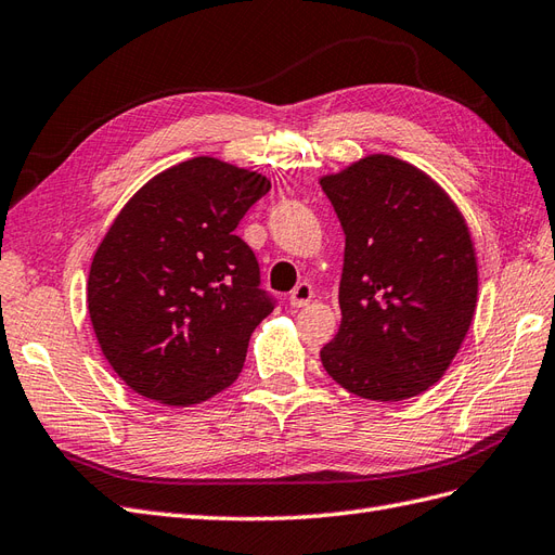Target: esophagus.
<instances>
[{"mask_svg":"<svg viewBox=\"0 0 555 555\" xmlns=\"http://www.w3.org/2000/svg\"><path fill=\"white\" fill-rule=\"evenodd\" d=\"M311 297H313L311 283L302 281V283H297V286L293 288V293H291V305H293V307H307V305L311 302Z\"/></svg>","mask_w":555,"mask_h":555,"instance_id":"34e87169","label":"esophagus"}]
</instances>
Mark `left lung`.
I'll use <instances>...</instances> for the list:
<instances>
[{"label": "left lung", "instance_id": "8db88e82", "mask_svg": "<svg viewBox=\"0 0 555 555\" xmlns=\"http://www.w3.org/2000/svg\"><path fill=\"white\" fill-rule=\"evenodd\" d=\"M341 223V325L325 372L365 400L400 402L437 384L477 309V256L463 214L427 173L367 155L321 179Z\"/></svg>", "mask_w": 555, "mask_h": 555}]
</instances>
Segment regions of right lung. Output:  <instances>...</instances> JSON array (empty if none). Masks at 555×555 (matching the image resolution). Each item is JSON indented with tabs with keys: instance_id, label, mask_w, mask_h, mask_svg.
<instances>
[{
	"instance_id": "1",
	"label": "right lung",
	"mask_w": 555,
	"mask_h": 555,
	"mask_svg": "<svg viewBox=\"0 0 555 555\" xmlns=\"http://www.w3.org/2000/svg\"><path fill=\"white\" fill-rule=\"evenodd\" d=\"M269 188L262 173L202 155L157 173L108 228L88 311L108 365L134 392L188 406L240 376L276 299L234 230Z\"/></svg>"
}]
</instances>
